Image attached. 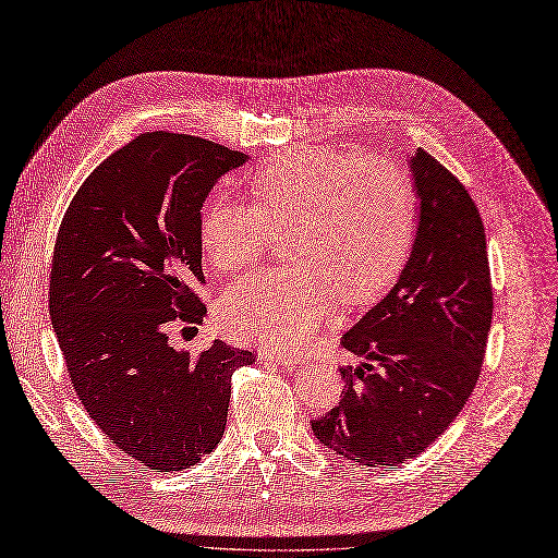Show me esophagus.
Here are the masks:
<instances>
[{
  "label": "esophagus",
  "instance_id": "1",
  "mask_svg": "<svg viewBox=\"0 0 558 558\" xmlns=\"http://www.w3.org/2000/svg\"><path fill=\"white\" fill-rule=\"evenodd\" d=\"M259 361H274L280 365H301L303 359L296 354H287V352H259Z\"/></svg>",
  "mask_w": 558,
  "mask_h": 558
}]
</instances>
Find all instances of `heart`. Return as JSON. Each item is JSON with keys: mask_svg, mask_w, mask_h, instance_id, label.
Masks as SVG:
<instances>
[{"mask_svg": "<svg viewBox=\"0 0 558 558\" xmlns=\"http://www.w3.org/2000/svg\"><path fill=\"white\" fill-rule=\"evenodd\" d=\"M251 206L216 199L199 241L222 274L262 257L282 234L294 264L227 287L216 319L236 340L296 347L311 340L336 299L361 305L398 280L416 236V189L398 165L311 144L268 158L247 179Z\"/></svg>", "mask_w": 558, "mask_h": 558, "instance_id": "1", "label": "heart"}]
</instances>
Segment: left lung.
Instances as JSON below:
<instances>
[{"label": "left lung", "mask_w": 558, "mask_h": 558, "mask_svg": "<svg viewBox=\"0 0 558 558\" xmlns=\"http://www.w3.org/2000/svg\"><path fill=\"white\" fill-rule=\"evenodd\" d=\"M418 225L398 282L342 336L363 363L340 367L338 407L315 437L365 466H398L437 441L481 377L492 326L485 227L456 174L418 149L409 160Z\"/></svg>", "instance_id": "1"}]
</instances>
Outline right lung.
Returning <instances> with one entry per match:
<instances>
[{"label":"right lung","mask_w":558,"mask_h":558,"mask_svg":"<svg viewBox=\"0 0 558 558\" xmlns=\"http://www.w3.org/2000/svg\"><path fill=\"white\" fill-rule=\"evenodd\" d=\"M245 160L202 137L142 133L87 177L59 227L48 296L71 384L102 435L147 469L209 456L234 369L255 363L222 340L191 356L168 333L206 315L193 292L202 202Z\"/></svg>","instance_id":"add662e5"}]
</instances>
